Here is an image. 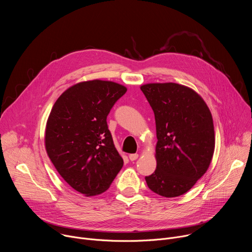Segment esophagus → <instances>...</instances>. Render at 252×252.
I'll list each match as a JSON object with an SVG mask.
<instances>
[{
	"mask_svg": "<svg viewBox=\"0 0 252 252\" xmlns=\"http://www.w3.org/2000/svg\"><path fill=\"white\" fill-rule=\"evenodd\" d=\"M128 158H129V159H130L131 161H133V160H135V159L138 158V155H137V154H131V155L128 156Z\"/></svg>",
	"mask_w": 252,
	"mask_h": 252,
	"instance_id": "obj_1",
	"label": "esophagus"
}]
</instances>
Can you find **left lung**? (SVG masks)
<instances>
[{"mask_svg":"<svg viewBox=\"0 0 252 252\" xmlns=\"http://www.w3.org/2000/svg\"><path fill=\"white\" fill-rule=\"evenodd\" d=\"M155 113L157 168L148 187L163 197L188 192L212 160L215 137L211 113L194 90L175 83L140 86Z\"/></svg>","mask_w":252,"mask_h":252,"instance_id":"1","label":"left lung"}]
</instances>
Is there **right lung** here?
<instances>
[{
    "instance_id": "1",
    "label": "right lung",
    "mask_w": 252,
    "mask_h": 252,
    "mask_svg": "<svg viewBox=\"0 0 252 252\" xmlns=\"http://www.w3.org/2000/svg\"><path fill=\"white\" fill-rule=\"evenodd\" d=\"M126 88L92 80L66 89L46 125L45 148L64 182L86 196L104 192L124 165L106 117Z\"/></svg>"
}]
</instances>
